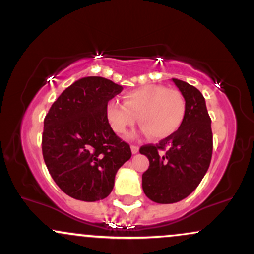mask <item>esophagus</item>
<instances>
[{"label": "esophagus", "instance_id": "34e87169", "mask_svg": "<svg viewBox=\"0 0 254 254\" xmlns=\"http://www.w3.org/2000/svg\"><path fill=\"white\" fill-rule=\"evenodd\" d=\"M130 150H132V154H138L139 148L137 145H130Z\"/></svg>", "mask_w": 254, "mask_h": 254}]
</instances>
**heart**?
<instances>
[{
  "label": "heart",
  "instance_id": "b5f03b06",
  "mask_svg": "<svg viewBox=\"0 0 254 254\" xmlns=\"http://www.w3.org/2000/svg\"><path fill=\"white\" fill-rule=\"evenodd\" d=\"M185 99L178 89L160 84H146L124 95V103L110 99L105 117L116 134H126L139 122L143 133L155 139H165L178 132L185 119Z\"/></svg>",
  "mask_w": 254,
  "mask_h": 254
}]
</instances>
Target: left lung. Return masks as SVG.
Listing matches in <instances>:
<instances>
[{"label":"left lung","mask_w":254,"mask_h":254,"mask_svg":"<svg viewBox=\"0 0 254 254\" xmlns=\"http://www.w3.org/2000/svg\"><path fill=\"white\" fill-rule=\"evenodd\" d=\"M172 80L187 105L183 125L159 144L139 149L150 162L141 177L144 193L157 203H174L188 197L208 170L213 150L211 117L202 93L184 81Z\"/></svg>","instance_id":"obj_1"}]
</instances>
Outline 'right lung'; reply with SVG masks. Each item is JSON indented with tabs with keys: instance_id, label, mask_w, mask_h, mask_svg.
Segmentation results:
<instances>
[{
	"instance_id": "add662e5",
	"label": "right lung",
	"mask_w": 254,
	"mask_h": 254,
	"mask_svg": "<svg viewBox=\"0 0 254 254\" xmlns=\"http://www.w3.org/2000/svg\"><path fill=\"white\" fill-rule=\"evenodd\" d=\"M122 86L89 76L75 81L43 121L42 154L56 184L76 200L109 196L119 168L132 156L129 145L109 126L105 106Z\"/></svg>"
}]
</instances>
